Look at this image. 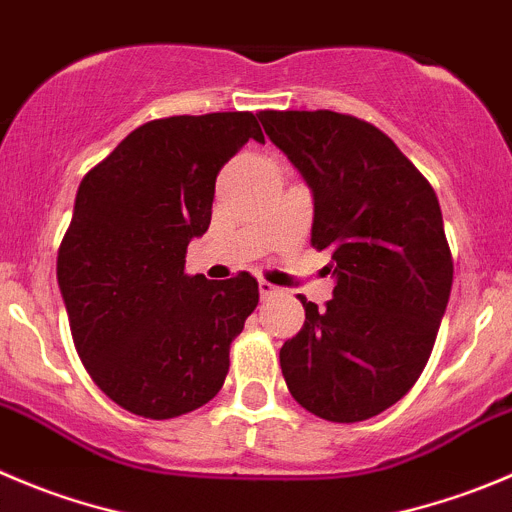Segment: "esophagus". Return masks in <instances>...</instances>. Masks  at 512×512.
I'll return each mask as SVG.
<instances>
[{
    "instance_id": "1",
    "label": "esophagus",
    "mask_w": 512,
    "mask_h": 512,
    "mask_svg": "<svg viewBox=\"0 0 512 512\" xmlns=\"http://www.w3.org/2000/svg\"><path fill=\"white\" fill-rule=\"evenodd\" d=\"M259 294L261 299H269V296L279 294V289H276L274 284H269V281H259Z\"/></svg>"
}]
</instances>
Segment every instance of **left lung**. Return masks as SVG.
<instances>
[{"label": "left lung", "mask_w": 512, "mask_h": 512, "mask_svg": "<svg viewBox=\"0 0 512 512\" xmlns=\"http://www.w3.org/2000/svg\"><path fill=\"white\" fill-rule=\"evenodd\" d=\"M266 135L314 193L311 246L332 251L326 309L281 347L291 397L329 422H362L425 369L452 289L440 201L379 128L332 110H264Z\"/></svg>", "instance_id": "1"}]
</instances>
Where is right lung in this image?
Returning a JSON list of instances; mask_svg holds the SVG:
<instances>
[{"instance_id":"1","label":"right lung","mask_w":512,"mask_h":512,"mask_svg":"<svg viewBox=\"0 0 512 512\" xmlns=\"http://www.w3.org/2000/svg\"><path fill=\"white\" fill-rule=\"evenodd\" d=\"M248 140L253 113L175 115L135 128L77 188L57 284L92 382L148 420L198 410L228 374L231 342L259 304L241 271L186 274L191 238L211 223L216 175Z\"/></svg>"}]
</instances>
